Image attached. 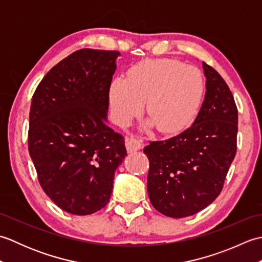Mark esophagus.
<instances>
[{
  "instance_id": "1",
  "label": "esophagus",
  "mask_w": 262,
  "mask_h": 262,
  "mask_svg": "<svg viewBox=\"0 0 262 262\" xmlns=\"http://www.w3.org/2000/svg\"><path fill=\"white\" fill-rule=\"evenodd\" d=\"M143 146H144V144L141 141L136 140V138H134V137H129L126 140V148H127L128 153L136 152V151H138V149L143 148Z\"/></svg>"
}]
</instances>
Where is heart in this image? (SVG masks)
<instances>
[{"label": "heart", "instance_id": "obj_1", "mask_svg": "<svg viewBox=\"0 0 262 262\" xmlns=\"http://www.w3.org/2000/svg\"><path fill=\"white\" fill-rule=\"evenodd\" d=\"M205 82L197 68L176 59H144L116 77L109 89L110 107L116 122L129 124L145 102L147 126L162 133H177L196 117L202 104Z\"/></svg>", "mask_w": 262, "mask_h": 262}]
</instances>
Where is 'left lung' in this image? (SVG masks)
Wrapping results in <instances>:
<instances>
[{"label":"left lung","mask_w":262,"mask_h":262,"mask_svg":"<svg viewBox=\"0 0 262 262\" xmlns=\"http://www.w3.org/2000/svg\"><path fill=\"white\" fill-rule=\"evenodd\" d=\"M206 94L188 129L144 148L149 161L147 192L161 214L182 219L219 197L236 153L237 108L217 72L203 62Z\"/></svg>","instance_id":"8db88e82"}]
</instances>
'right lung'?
<instances>
[{
    "label": "right lung",
    "instance_id": "right-lung-1",
    "mask_svg": "<svg viewBox=\"0 0 262 262\" xmlns=\"http://www.w3.org/2000/svg\"><path fill=\"white\" fill-rule=\"evenodd\" d=\"M116 51L80 49L43 76L33 93L28 147L42 190L59 208L90 215L109 203L127 155L107 122Z\"/></svg>",
    "mask_w": 262,
    "mask_h": 262
}]
</instances>
